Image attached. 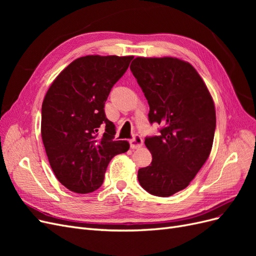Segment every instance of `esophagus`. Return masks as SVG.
Returning a JSON list of instances; mask_svg holds the SVG:
<instances>
[{
  "label": "esophagus",
  "instance_id": "esophagus-1",
  "mask_svg": "<svg viewBox=\"0 0 256 256\" xmlns=\"http://www.w3.org/2000/svg\"><path fill=\"white\" fill-rule=\"evenodd\" d=\"M130 143V147L131 148H138V147H141L143 145V138L138 136V134H136L131 140L129 141Z\"/></svg>",
  "mask_w": 256,
  "mask_h": 256
}]
</instances>
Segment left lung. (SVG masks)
Masks as SVG:
<instances>
[{"mask_svg": "<svg viewBox=\"0 0 256 256\" xmlns=\"http://www.w3.org/2000/svg\"><path fill=\"white\" fill-rule=\"evenodd\" d=\"M130 70L150 106L148 120L161 126L146 136L152 164L138 170L142 188L171 196L188 187L210 154L214 130V100L198 72L174 58H136Z\"/></svg>", "mask_w": 256, "mask_h": 256, "instance_id": "1", "label": "left lung"}]
</instances>
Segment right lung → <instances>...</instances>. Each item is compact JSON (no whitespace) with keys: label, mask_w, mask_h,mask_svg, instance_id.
<instances>
[{"label":"right lung","mask_w":256,"mask_h":256,"mask_svg":"<svg viewBox=\"0 0 256 256\" xmlns=\"http://www.w3.org/2000/svg\"><path fill=\"white\" fill-rule=\"evenodd\" d=\"M134 56H88L74 60L53 81L42 106V138L58 182L76 193L104 182L108 164L129 150L115 141L104 104ZM100 130L104 135L98 136Z\"/></svg>","instance_id":"obj_1"}]
</instances>
